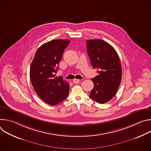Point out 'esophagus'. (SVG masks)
<instances>
[{"label":"esophagus","instance_id":"esophagus-1","mask_svg":"<svg viewBox=\"0 0 151 151\" xmlns=\"http://www.w3.org/2000/svg\"><path fill=\"white\" fill-rule=\"evenodd\" d=\"M79 82H80L79 79H74L73 80V83H75V84H77V83H78Z\"/></svg>","mask_w":151,"mask_h":151}]
</instances>
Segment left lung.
Masks as SVG:
<instances>
[{
	"mask_svg": "<svg viewBox=\"0 0 151 151\" xmlns=\"http://www.w3.org/2000/svg\"><path fill=\"white\" fill-rule=\"evenodd\" d=\"M87 52L97 75L91 79L94 87L90 97L103 104L115 95L121 81L122 68L119 56L108 43L101 39L87 40Z\"/></svg>",
	"mask_w": 151,
	"mask_h": 151,
	"instance_id": "obj_1",
	"label": "left lung"
}]
</instances>
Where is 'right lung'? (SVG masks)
<instances>
[{"instance_id":"1","label":"right lung","mask_w":151,"mask_h":151,"mask_svg":"<svg viewBox=\"0 0 151 151\" xmlns=\"http://www.w3.org/2000/svg\"><path fill=\"white\" fill-rule=\"evenodd\" d=\"M70 40H52L41 45L32 62L30 77L36 93L45 103L55 105L66 99L69 84L61 76L55 77L57 64Z\"/></svg>"}]
</instances>
